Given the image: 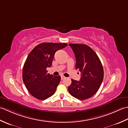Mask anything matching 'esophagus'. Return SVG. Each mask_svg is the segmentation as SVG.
Instances as JSON below:
<instances>
[{"instance_id":"34e87169","label":"esophagus","mask_w":128,"mask_h":128,"mask_svg":"<svg viewBox=\"0 0 128 128\" xmlns=\"http://www.w3.org/2000/svg\"><path fill=\"white\" fill-rule=\"evenodd\" d=\"M66 78V77H65L64 76H61V79L62 80H63L64 78Z\"/></svg>"}]
</instances>
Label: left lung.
Segmentation results:
<instances>
[{
  "label": "left lung",
  "instance_id": "1",
  "mask_svg": "<svg viewBox=\"0 0 128 128\" xmlns=\"http://www.w3.org/2000/svg\"><path fill=\"white\" fill-rule=\"evenodd\" d=\"M76 58V69L81 72L80 80L72 79L68 87L70 94L76 98L85 100L92 97L98 90L104 72L101 62L96 52L84 44H69Z\"/></svg>",
  "mask_w": 128,
  "mask_h": 128
}]
</instances>
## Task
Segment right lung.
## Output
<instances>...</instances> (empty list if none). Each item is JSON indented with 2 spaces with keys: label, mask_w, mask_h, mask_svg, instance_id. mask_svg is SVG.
I'll return each instance as SVG.
<instances>
[{
  "label": "right lung",
  "mask_w": 128,
  "mask_h": 128,
  "mask_svg": "<svg viewBox=\"0 0 128 128\" xmlns=\"http://www.w3.org/2000/svg\"><path fill=\"white\" fill-rule=\"evenodd\" d=\"M66 43H42L36 46L27 57L22 69V79L28 91L40 100L54 94L60 81V76L47 73L56 52L65 48Z\"/></svg>",
  "instance_id": "right-lung-1"
}]
</instances>
